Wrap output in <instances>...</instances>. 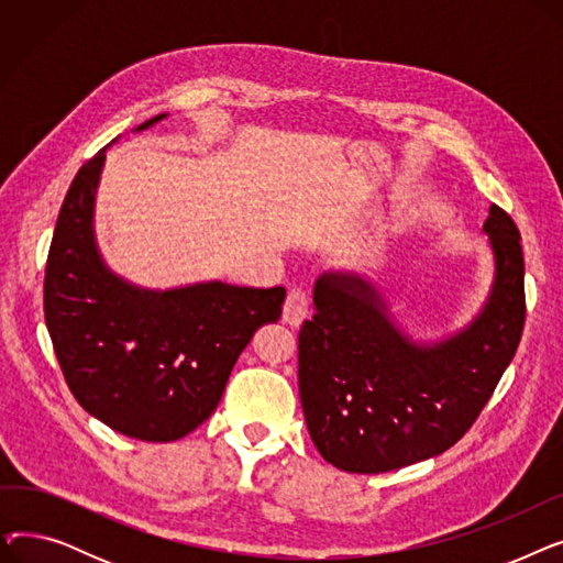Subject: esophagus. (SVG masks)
<instances>
[{"label":"esophagus","instance_id":"esophagus-1","mask_svg":"<svg viewBox=\"0 0 563 563\" xmlns=\"http://www.w3.org/2000/svg\"><path fill=\"white\" fill-rule=\"evenodd\" d=\"M308 312H310L308 294L301 287H291L283 303V321L289 323V327H299V323L308 317Z\"/></svg>","mask_w":563,"mask_h":563}]
</instances>
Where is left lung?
<instances>
[{"label":"left lung","mask_w":563,"mask_h":563,"mask_svg":"<svg viewBox=\"0 0 563 563\" xmlns=\"http://www.w3.org/2000/svg\"><path fill=\"white\" fill-rule=\"evenodd\" d=\"M484 232L495 278L470 327L416 344L388 317L374 285L331 272L314 285L299 333V393L310 438L331 465L378 475L438 456L467 433L516 356L525 327V257L497 205Z\"/></svg>","instance_id":"obj_1"}]
</instances>
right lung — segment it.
Instances as JSON below:
<instances>
[{
    "label": "right lung",
    "mask_w": 563,
    "mask_h": 563,
    "mask_svg": "<svg viewBox=\"0 0 563 563\" xmlns=\"http://www.w3.org/2000/svg\"><path fill=\"white\" fill-rule=\"evenodd\" d=\"M102 164L104 151L77 170L58 212L45 266V323L86 412L123 435L170 442L212 416L253 333L280 319L285 287L214 280L153 291L113 276L93 240Z\"/></svg>",
    "instance_id": "1"
}]
</instances>
